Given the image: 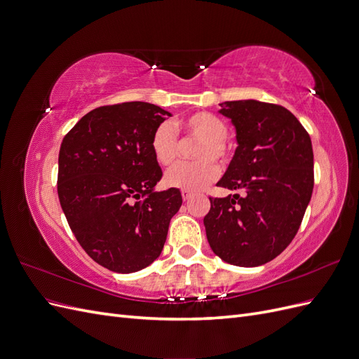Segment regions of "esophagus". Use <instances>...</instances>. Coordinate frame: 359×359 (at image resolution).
Segmentation results:
<instances>
[{"instance_id": "esophagus-1", "label": "esophagus", "mask_w": 359, "mask_h": 359, "mask_svg": "<svg viewBox=\"0 0 359 359\" xmlns=\"http://www.w3.org/2000/svg\"><path fill=\"white\" fill-rule=\"evenodd\" d=\"M181 194H182L184 201H189L193 196V193L190 190H181Z\"/></svg>"}]
</instances>
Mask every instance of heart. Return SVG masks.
<instances>
[{"instance_id": "1", "label": "heart", "mask_w": 359, "mask_h": 359, "mask_svg": "<svg viewBox=\"0 0 359 359\" xmlns=\"http://www.w3.org/2000/svg\"><path fill=\"white\" fill-rule=\"evenodd\" d=\"M178 133L198 140L191 149V157L196 161L180 163L170 168L165 175V182L169 187L198 191L219 175V168L212 160L226 163L229 158V148L224 142L229 128L220 116L210 112L191 114L172 124H158L151 136L149 147L160 166H170L178 158Z\"/></svg>"}]
</instances>
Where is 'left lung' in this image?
<instances>
[{"mask_svg":"<svg viewBox=\"0 0 359 359\" xmlns=\"http://www.w3.org/2000/svg\"><path fill=\"white\" fill-rule=\"evenodd\" d=\"M236 130L235 156L217 186L235 191L210 198L205 215L212 252L236 266H259L295 238L314 186L307 130L286 107L257 100L220 104Z\"/></svg>","mask_w":359,"mask_h":359,"instance_id":"left-lung-1","label":"left lung"}]
</instances>
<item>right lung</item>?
<instances>
[{"label":"right lung","mask_w":359,"mask_h":359,"mask_svg":"<svg viewBox=\"0 0 359 359\" xmlns=\"http://www.w3.org/2000/svg\"><path fill=\"white\" fill-rule=\"evenodd\" d=\"M168 116L145 102L100 106L62 139L61 208L85 252L114 273H136L154 262L182 203L178 189L154 191L163 172L149 142Z\"/></svg>","instance_id":"add662e5"}]
</instances>
